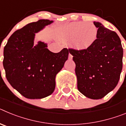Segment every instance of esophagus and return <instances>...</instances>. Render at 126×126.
Segmentation results:
<instances>
[{
	"mask_svg": "<svg viewBox=\"0 0 126 126\" xmlns=\"http://www.w3.org/2000/svg\"><path fill=\"white\" fill-rule=\"evenodd\" d=\"M72 58H73V55H71V53H69V59H71Z\"/></svg>",
	"mask_w": 126,
	"mask_h": 126,
	"instance_id": "obj_1",
	"label": "esophagus"
}]
</instances>
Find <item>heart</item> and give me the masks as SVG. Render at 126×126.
Returning <instances> with one entry per match:
<instances>
[{"label": "heart", "mask_w": 126, "mask_h": 126, "mask_svg": "<svg viewBox=\"0 0 126 126\" xmlns=\"http://www.w3.org/2000/svg\"><path fill=\"white\" fill-rule=\"evenodd\" d=\"M98 30L93 24L79 21L59 27L56 35L62 40H70V46L77 50H85L96 40Z\"/></svg>", "instance_id": "heart-1"}]
</instances>
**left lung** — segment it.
I'll list each match as a JSON object with an SVG mask.
<instances>
[{
    "label": "left lung",
    "mask_w": 126,
    "mask_h": 126,
    "mask_svg": "<svg viewBox=\"0 0 126 126\" xmlns=\"http://www.w3.org/2000/svg\"><path fill=\"white\" fill-rule=\"evenodd\" d=\"M98 28L96 40L89 48H69L76 64L78 89L86 97L101 99L115 88L122 69L123 48L115 32L93 22Z\"/></svg>",
    "instance_id": "1"
}]
</instances>
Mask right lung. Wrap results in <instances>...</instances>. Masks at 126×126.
Masks as SVG:
<instances>
[{
    "label": "right lung",
    "mask_w": 126,
    "mask_h": 126,
    "mask_svg": "<svg viewBox=\"0 0 126 126\" xmlns=\"http://www.w3.org/2000/svg\"><path fill=\"white\" fill-rule=\"evenodd\" d=\"M53 22L40 19L28 24L10 36L4 48L3 65L7 79L27 98L50 95L55 90V76L68 59L66 48L53 53L44 42L34 45L35 33Z\"/></svg>",
    "instance_id": "right-lung-1"
}]
</instances>
